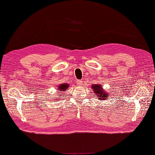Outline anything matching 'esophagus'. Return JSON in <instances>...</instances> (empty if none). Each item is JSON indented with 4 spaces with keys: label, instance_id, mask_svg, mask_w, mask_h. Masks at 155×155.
Masks as SVG:
<instances>
[{
    "label": "esophagus",
    "instance_id": "34e87169",
    "mask_svg": "<svg viewBox=\"0 0 155 155\" xmlns=\"http://www.w3.org/2000/svg\"><path fill=\"white\" fill-rule=\"evenodd\" d=\"M77 84L78 85V86H82V85H83V81H82L81 80H78L77 81Z\"/></svg>",
    "mask_w": 155,
    "mask_h": 155
}]
</instances>
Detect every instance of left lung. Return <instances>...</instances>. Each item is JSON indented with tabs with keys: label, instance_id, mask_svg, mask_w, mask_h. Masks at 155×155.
Instances as JSON below:
<instances>
[{
	"label": "left lung",
	"instance_id": "left-lung-1",
	"mask_svg": "<svg viewBox=\"0 0 155 155\" xmlns=\"http://www.w3.org/2000/svg\"><path fill=\"white\" fill-rule=\"evenodd\" d=\"M93 90L95 91V94L94 95L97 96L96 97H100L101 100H105L107 98L106 97H108L110 95H108V94L106 93L105 91H104L103 89L102 88V86L100 85H94L93 86Z\"/></svg>",
	"mask_w": 155,
	"mask_h": 155
}]
</instances>
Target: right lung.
Masks as SVG:
<instances>
[{"label":"right lung","instance_id":"obj_1","mask_svg":"<svg viewBox=\"0 0 155 155\" xmlns=\"http://www.w3.org/2000/svg\"><path fill=\"white\" fill-rule=\"evenodd\" d=\"M69 85L68 84H61L59 85V86L58 87V91H65V90H67V88L69 87L68 86Z\"/></svg>","mask_w":155,"mask_h":155}]
</instances>
